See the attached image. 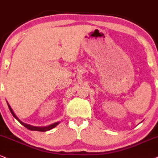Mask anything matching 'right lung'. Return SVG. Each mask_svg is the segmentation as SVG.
<instances>
[{"mask_svg": "<svg viewBox=\"0 0 158 158\" xmlns=\"http://www.w3.org/2000/svg\"><path fill=\"white\" fill-rule=\"evenodd\" d=\"M7 105H8L9 110H10V112H11V113H12V114L13 115V117H14V118H15V119L18 120V121L20 122V123L21 124V125H23L24 127H26V128H27V129H29V130H31V131H48V130H50V129H53V128H55V127H56V126L58 125L59 123H60V122H57V123L51 124V125L48 126V127H34V126H31V125H29V124H27V123H23V122H22L21 120H20L19 118H18V117L15 115V114L14 112H13L12 109L11 108V106H9V104L8 103H7Z\"/></svg>", "mask_w": 158, "mask_h": 158, "instance_id": "right-lung-1", "label": "right lung"}]
</instances>
